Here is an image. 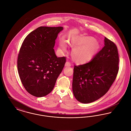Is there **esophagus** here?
Instances as JSON below:
<instances>
[{
  "mask_svg": "<svg viewBox=\"0 0 131 131\" xmlns=\"http://www.w3.org/2000/svg\"><path fill=\"white\" fill-rule=\"evenodd\" d=\"M71 63L70 62H68V61H67V62H66V63H65V66H68V67H70V66H71Z\"/></svg>",
  "mask_w": 131,
  "mask_h": 131,
  "instance_id": "34e87169",
  "label": "esophagus"
}]
</instances>
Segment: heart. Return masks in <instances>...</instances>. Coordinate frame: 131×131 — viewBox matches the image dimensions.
<instances>
[{"label": "heart", "instance_id": "heart-1", "mask_svg": "<svg viewBox=\"0 0 131 131\" xmlns=\"http://www.w3.org/2000/svg\"><path fill=\"white\" fill-rule=\"evenodd\" d=\"M70 45L74 48L72 56L74 61L78 63H84L90 61L99 49V45L91 37L75 36L69 42ZM60 47L63 51L66 50L65 41L61 40Z\"/></svg>", "mask_w": 131, "mask_h": 131}]
</instances>
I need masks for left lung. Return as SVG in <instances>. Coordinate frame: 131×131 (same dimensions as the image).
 <instances>
[{
  "label": "left lung",
  "mask_w": 131,
  "mask_h": 131,
  "mask_svg": "<svg viewBox=\"0 0 131 131\" xmlns=\"http://www.w3.org/2000/svg\"><path fill=\"white\" fill-rule=\"evenodd\" d=\"M118 64L116 45L105 37V46L90 62L74 65L72 88L76 99L88 104L103 96L116 79Z\"/></svg>",
  "instance_id": "8db88e82"
}]
</instances>
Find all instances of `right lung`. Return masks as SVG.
I'll return each mask as SVG.
<instances>
[{"label":"right lung","mask_w":131,"mask_h":131,"mask_svg":"<svg viewBox=\"0 0 131 131\" xmlns=\"http://www.w3.org/2000/svg\"><path fill=\"white\" fill-rule=\"evenodd\" d=\"M63 27L40 26L31 32L23 42L17 67L25 90L32 95L44 97L52 90L66 61L57 57L53 49L58 34Z\"/></svg>","instance_id":"1"}]
</instances>
